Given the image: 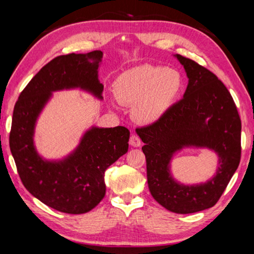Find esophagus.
Listing matches in <instances>:
<instances>
[{"mask_svg": "<svg viewBox=\"0 0 254 254\" xmlns=\"http://www.w3.org/2000/svg\"><path fill=\"white\" fill-rule=\"evenodd\" d=\"M128 143H130V145H132V147L136 148V147H140V145H141V140L136 134H131Z\"/></svg>", "mask_w": 254, "mask_h": 254, "instance_id": "34e87169", "label": "esophagus"}]
</instances>
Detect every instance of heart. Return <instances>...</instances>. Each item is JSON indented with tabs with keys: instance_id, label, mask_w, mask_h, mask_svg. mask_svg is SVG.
<instances>
[{
	"instance_id": "b5f03b06",
	"label": "heart",
	"mask_w": 254,
	"mask_h": 254,
	"mask_svg": "<svg viewBox=\"0 0 254 254\" xmlns=\"http://www.w3.org/2000/svg\"><path fill=\"white\" fill-rule=\"evenodd\" d=\"M184 87L180 72L171 68L143 65L127 70L114 84L118 100L133 107V117L153 123L168 113Z\"/></svg>"
}]
</instances>
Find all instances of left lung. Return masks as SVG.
<instances>
[{
	"instance_id": "left-lung-1",
	"label": "left lung",
	"mask_w": 254,
	"mask_h": 254,
	"mask_svg": "<svg viewBox=\"0 0 254 254\" xmlns=\"http://www.w3.org/2000/svg\"><path fill=\"white\" fill-rule=\"evenodd\" d=\"M189 78L184 98L165 117L137 127L145 143L149 190L170 212L196 213L217 203L241 160V119L233 97L217 76L194 60L177 55ZM189 145L213 148L220 157L217 175L207 183L185 187L172 179L169 162Z\"/></svg>"
}]
</instances>
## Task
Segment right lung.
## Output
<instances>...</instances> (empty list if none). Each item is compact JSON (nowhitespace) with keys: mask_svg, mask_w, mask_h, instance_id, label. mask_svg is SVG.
I'll return each mask as SVG.
<instances>
[{"mask_svg":"<svg viewBox=\"0 0 254 254\" xmlns=\"http://www.w3.org/2000/svg\"><path fill=\"white\" fill-rule=\"evenodd\" d=\"M102 56L96 50L54 58L29 81L14 105L8 142L21 182L30 194L63 213H87L104 198L105 170L127 153L130 131L124 127H93L74 153L49 162L33 147L34 123L54 91L80 87L102 98L103 85L97 79Z\"/></svg>","mask_w":254,"mask_h":254,"instance_id":"1","label":"right lung"}]
</instances>
